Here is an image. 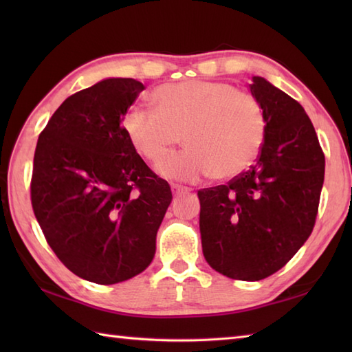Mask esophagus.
I'll use <instances>...</instances> for the list:
<instances>
[{
  "mask_svg": "<svg viewBox=\"0 0 352 352\" xmlns=\"http://www.w3.org/2000/svg\"><path fill=\"white\" fill-rule=\"evenodd\" d=\"M170 189H172V193H174L175 197L183 195V193H189V192H190V189L183 188V186H180V184H170Z\"/></svg>",
  "mask_w": 352,
  "mask_h": 352,
  "instance_id": "1",
  "label": "esophagus"
}]
</instances>
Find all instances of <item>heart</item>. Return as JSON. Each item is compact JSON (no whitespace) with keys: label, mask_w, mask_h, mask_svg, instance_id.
Returning a JSON list of instances; mask_svg holds the SVG:
<instances>
[{"label":"heart","mask_w":352,"mask_h":352,"mask_svg":"<svg viewBox=\"0 0 352 352\" xmlns=\"http://www.w3.org/2000/svg\"><path fill=\"white\" fill-rule=\"evenodd\" d=\"M153 100L157 110L133 107L122 126L134 151L153 164L182 133L188 148L162 163L164 177L231 178L250 166L263 144L266 118L260 102L228 83L183 80L157 87Z\"/></svg>","instance_id":"1"}]
</instances>
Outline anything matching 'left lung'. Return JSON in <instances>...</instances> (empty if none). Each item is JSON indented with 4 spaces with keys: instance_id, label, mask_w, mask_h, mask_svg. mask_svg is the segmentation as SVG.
<instances>
[{
    "instance_id": "obj_1",
    "label": "left lung",
    "mask_w": 352,
    "mask_h": 352,
    "mask_svg": "<svg viewBox=\"0 0 352 352\" xmlns=\"http://www.w3.org/2000/svg\"><path fill=\"white\" fill-rule=\"evenodd\" d=\"M266 118L256 164L227 184L198 190L203 254L214 271L258 281L295 256L315 227L325 155L298 101L252 77Z\"/></svg>"
}]
</instances>
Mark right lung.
<instances>
[{"instance_id":"right-lung-1","label":"right lung","mask_w":352,"mask_h":352,"mask_svg":"<svg viewBox=\"0 0 352 352\" xmlns=\"http://www.w3.org/2000/svg\"><path fill=\"white\" fill-rule=\"evenodd\" d=\"M145 86L106 78L66 98L37 139L32 206L58 260L80 278L115 284L151 263L172 201L134 151L122 121Z\"/></svg>"}]
</instances>
